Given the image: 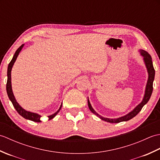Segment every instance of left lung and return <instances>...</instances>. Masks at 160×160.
I'll return each instance as SVG.
<instances>
[{
	"label": "left lung",
	"mask_w": 160,
	"mask_h": 160,
	"mask_svg": "<svg viewBox=\"0 0 160 160\" xmlns=\"http://www.w3.org/2000/svg\"><path fill=\"white\" fill-rule=\"evenodd\" d=\"M140 52L141 55L144 57V61L146 67H147V69L148 74L147 84V86H146L145 93H144L143 100H142V101L141 102V103L139 104L133 110L130 112V113H128V114L125 115L124 116L120 117V118H115V119H110V118H104L102 116H101V115H100L98 113H97L93 108V107H91L90 102L89 100V98H88V106H89L90 111L92 112L93 113L97 115L98 118H100L101 120L106 121L107 122H110V123H119V122H121L128 121L129 120H131V119H132V118H134L136 115H138L139 113V112L142 110V107H143L144 105L148 102L149 99H150L152 92V89H153V87H152V83H153L155 72L153 65H152V58L150 56V54L144 50L140 49Z\"/></svg>",
	"instance_id": "obj_1"
}]
</instances>
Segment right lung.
<instances>
[{
    "instance_id": "add662e5",
    "label": "right lung",
    "mask_w": 160,
    "mask_h": 160,
    "mask_svg": "<svg viewBox=\"0 0 160 160\" xmlns=\"http://www.w3.org/2000/svg\"><path fill=\"white\" fill-rule=\"evenodd\" d=\"M23 46H24V44L20 46L18 49L16 50V52H15L14 55H13V56L12 60H11V62H9V65H8V81H7V84H6L7 93H8V97L9 98V100H11L13 107L16 108V110L17 111V112H18V113L20 115H21L22 117L27 119V120H32V121L36 122H41V120H40V118H41V115H40L38 113H32V112L26 111V110L24 109V108H22L21 107H20L19 104L17 102L16 100V98H15L14 96H13L12 89V82H11V80H12V79H11L12 69L13 67V64H14L15 61L17 58V57H18V56L19 53L20 52V51H21V49H22ZM62 103L61 104L59 109L55 113H53L52 115H49V116H48L49 120H52V119H53L58 113V112L61 109V107H62Z\"/></svg>"
}]
</instances>
